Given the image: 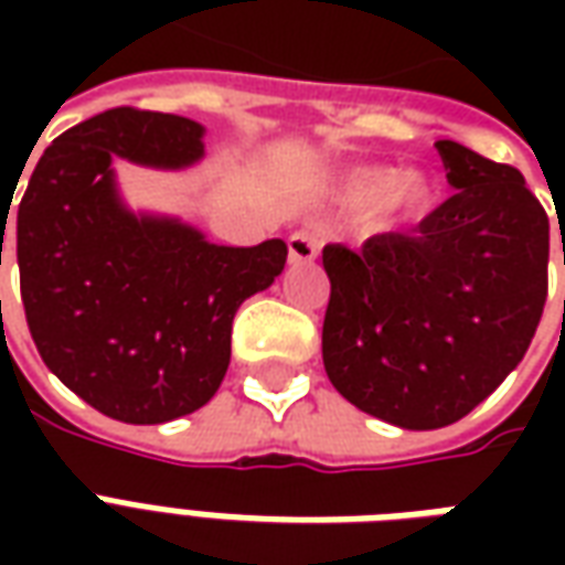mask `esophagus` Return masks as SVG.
Returning a JSON list of instances; mask_svg holds the SVG:
<instances>
[{
    "instance_id": "esophagus-1",
    "label": "esophagus",
    "mask_w": 565,
    "mask_h": 565,
    "mask_svg": "<svg viewBox=\"0 0 565 565\" xmlns=\"http://www.w3.org/2000/svg\"><path fill=\"white\" fill-rule=\"evenodd\" d=\"M287 250H290V263H311L320 254V235L318 230H299L287 238Z\"/></svg>"
}]
</instances>
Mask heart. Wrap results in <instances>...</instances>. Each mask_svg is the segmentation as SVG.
Segmentation results:
<instances>
[{"label":"heart","instance_id":"b5f03b06","mask_svg":"<svg viewBox=\"0 0 565 565\" xmlns=\"http://www.w3.org/2000/svg\"><path fill=\"white\" fill-rule=\"evenodd\" d=\"M342 199L351 205H366L369 217L381 230L399 223L424 221L438 205V184L424 172H393L384 166H360L344 174Z\"/></svg>","mask_w":565,"mask_h":565}]
</instances>
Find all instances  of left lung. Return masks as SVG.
<instances>
[{"mask_svg":"<svg viewBox=\"0 0 565 565\" xmlns=\"http://www.w3.org/2000/svg\"><path fill=\"white\" fill-rule=\"evenodd\" d=\"M436 148L454 196L412 233L323 247V369L348 403L403 429L457 424L484 403L547 299L551 226L523 174L457 141Z\"/></svg>","mask_w":565,"mask_h":565,"instance_id":"1","label":"left lung"}]
</instances>
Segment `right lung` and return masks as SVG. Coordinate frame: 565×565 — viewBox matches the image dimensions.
<instances>
[{
	"mask_svg": "<svg viewBox=\"0 0 565 565\" xmlns=\"http://www.w3.org/2000/svg\"><path fill=\"white\" fill-rule=\"evenodd\" d=\"M202 132L190 117L103 111L54 139L18 205L32 342L68 391L124 424H166L209 403L230 366L235 311L287 263L281 238L211 245L120 202L115 157L184 169L205 153Z\"/></svg>",
	"mask_w": 565,
	"mask_h": 565,
	"instance_id": "obj_1",
	"label": "right lung"
}]
</instances>
